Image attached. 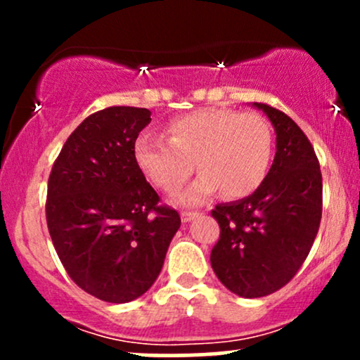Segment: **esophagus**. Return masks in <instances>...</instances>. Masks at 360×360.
Instances as JSON below:
<instances>
[{
  "instance_id": "34e87169",
  "label": "esophagus",
  "mask_w": 360,
  "mask_h": 360,
  "mask_svg": "<svg viewBox=\"0 0 360 360\" xmlns=\"http://www.w3.org/2000/svg\"><path fill=\"white\" fill-rule=\"evenodd\" d=\"M198 214H200L198 212H183V213H181V220H183V221H191L193 218L198 217Z\"/></svg>"
}]
</instances>
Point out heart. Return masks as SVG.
<instances>
[{
    "instance_id": "1",
    "label": "heart",
    "mask_w": 360,
    "mask_h": 360,
    "mask_svg": "<svg viewBox=\"0 0 360 360\" xmlns=\"http://www.w3.org/2000/svg\"><path fill=\"white\" fill-rule=\"evenodd\" d=\"M167 139L154 134L135 140V160L157 188L174 193L194 171L201 174L179 196V203L198 205L221 189L226 198L254 193L269 171L272 130L257 113L230 108L196 110L172 118Z\"/></svg>"
}]
</instances>
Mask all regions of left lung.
Here are the masks:
<instances>
[{"label": "left lung", "instance_id": "1", "mask_svg": "<svg viewBox=\"0 0 360 360\" xmlns=\"http://www.w3.org/2000/svg\"><path fill=\"white\" fill-rule=\"evenodd\" d=\"M254 105L274 125V162L250 196L212 210L220 225L212 267L242 298L267 296L295 278L315 242L323 206L320 162L304 131L274 106Z\"/></svg>", "mask_w": 360, "mask_h": 360}]
</instances>
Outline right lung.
<instances>
[{"mask_svg": "<svg viewBox=\"0 0 360 360\" xmlns=\"http://www.w3.org/2000/svg\"><path fill=\"white\" fill-rule=\"evenodd\" d=\"M150 111L110 106L69 135L47 186L49 233L69 278L108 303L137 300L154 284L181 226L147 183L135 140Z\"/></svg>", "mask_w": 360, "mask_h": 360, "instance_id": "obj_1", "label": "right lung"}]
</instances>
